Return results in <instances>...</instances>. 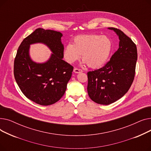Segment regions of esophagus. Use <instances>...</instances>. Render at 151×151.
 Listing matches in <instances>:
<instances>
[{
  "label": "esophagus",
  "instance_id": "esophagus-1",
  "mask_svg": "<svg viewBox=\"0 0 151 151\" xmlns=\"http://www.w3.org/2000/svg\"><path fill=\"white\" fill-rule=\"evenodd\" d=\"M73 71L75 73H81V72H83V70H81V69H79V68H75L74 70H73Z\"/></svg>",
  "mask_w": 151,
  "mask_h": 151
}]
</instances>
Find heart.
Listing matches in <instances>:
<instances>
[{"mask_svg":"<svg viewBox=\"0 0 151 151\" xmlns=\"http://www.w3.org/2000/svg\"><path fill=\"white\" fill-rule=\"evenodd\" d=\"M112 42L106 36L81 35L74 38L73 45H67L63 51L65 60L73 63L82 54L83 64L96 69L101 67L108 60L112 50Z\"/></svg>","mask_w":151,"mask_h":151,"instance_id":"obj_1","label":"heart"}]
</instances>
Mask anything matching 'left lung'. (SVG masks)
<instances>
[{"mask_svg":"<svg viewBox=\"0 0 151 151\" xmlns=\"http://www.w3.org/2000/svg\"><path fill=\"white\" fill-rule=\"evenodd\" d=\"M113 30L119 38L118 50L105 66L88 72V92L98 104L108 105L128 92L133 81L137 60V46L121 30Z\"/></svg>","mask_w":151,"mask_h":151,"instance_id":"8db88e82","label":"left lung"}]
</instances>
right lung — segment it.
<instances>
[{"instance_id":"obj_1","label":"right lung","mask_w":151,"mask_h":151,"mask_svg":"<svg viewBox=\"0 0 151 151\" xmlns=\"http://www.w3.org/2000/svg\"><path fill=\"white\" fill-rule=\"evenodd\" d=\"M62 34L52 30L37 29L19 46L14 61V76L19 89L29 100L43 106L59 101L65 93L73 67L62 60ZM42 42L53 54L45 63H36L29 55V45Z\"/></svg>"}]
</instances>
